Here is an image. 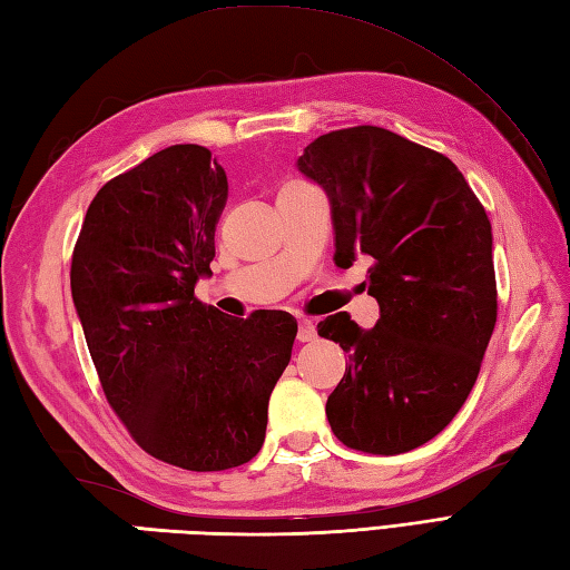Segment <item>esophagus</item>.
Masks as SVG:
<instances>
[{"label":"esophagus","mask_w":570,"mask_h":570,"mask_svg":"<svg viewBox=\"0 0 570 570\" xmlns=\"http://www.w3.org/2000/svg\"><path fill=\"white\" fill-rule=\"evenodd\" d=\"M316 323L313 321H308V318H304V321H298V333H296V337H298V343H311V341H316Z\"/></svg>","instance_id":"esophagus-1"}]
</instances>
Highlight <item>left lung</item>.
<instances>
[{
    "instance_id": "obj_1",
    "label": "left lung",
    "mask_w": 570,
    "mask_h": 570,
    "mask_svg": "<svg viewBox=\"0 0 570 570\" xmlns=\"http://www.w3.org/2000/svg\"><path fill=\"white\" fill-rule=\"evenodd\" d=\"M298 171L331 200L335 264L362 252L380 321L318 323L350 362L325 404L347 448L396 455L439 435L465 404L498 321L492 227L448 156L382 127L311 141Z\"/></svg>"
}]
</instances>
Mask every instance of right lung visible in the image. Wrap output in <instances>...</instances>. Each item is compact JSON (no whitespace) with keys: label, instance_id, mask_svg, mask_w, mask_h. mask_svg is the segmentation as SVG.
Segmentation results:
<instances>
[{"label":"right lung","instance_id":"right-lung-1","mask_svg":"<svg viewBox=\"0 0 570 570\" xmlns=\"http://www.w3.org/2000/svg\"><path fill=\"white\" fill-rule=\"evenodd\" d=\"M227 176L174 144L98 190L72 249L70 292L102 392L144 451L213 472L259 453L298 325L229 318L193 294L215 257Z\"/></svg>","mask_w":570,"mask_h":570}]
</instances>
